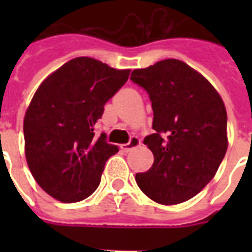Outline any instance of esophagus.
Wrapping results in <instances>:
<instances>
[{
    "label": "esophagus",
    "mask_w": 252,
    "mask_h": 252,
    "mask_svg": "<svg viewBox=\"0 0 252 252\" xmlns=\"http://www.w3.org/2000/svg\"><path fill=\"white\" fill-rule=\"evenodd\" d=\"M140 145H141L140 138L136 137V136H133V137H130V140L128 144H123V145H120V149H122L123 152L128 153V152H130V150L134 149V148H137V146H140Z\"/></svg>",
    "instance_id": "obj_1"
}]
</instances>
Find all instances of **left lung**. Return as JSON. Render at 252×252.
<instances>
[{
	"label": "left lung",
	"instance_id": "1",
	"mask_svg": "<svg viewBox=\"0 0 252 252\" xmlns=\"http://www.w3.org/2000/svg\"><path fill=\"white\" fill-rule=\"evenodd\" d=\"M130 80L148 91L154 114V133L144 138L154 162L136 174L138 187L158 204L187 201L213 179L226 154L222 98L203 74L176 59L134 69Z\"/></svg>",
	"mask_w": 252,
	"mask_h": 252
}]
</instances>
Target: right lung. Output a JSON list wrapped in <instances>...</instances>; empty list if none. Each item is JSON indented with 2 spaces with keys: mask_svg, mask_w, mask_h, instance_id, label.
Segmentation results:
<instances>
[{
  "mask_svg": "<svg viewBox=\"0 0 252 252\" xmlns=\"http://www.w3.org/2000/svg\"><path fill=\"white\" fill-rule=\"evenodd\" d=\"M130 69L76 57L37 87L23 120L25 154L36 183L61 203H77L98 188L106 161L118 153L106 134L94 137L104 104Z\"/></svg>",
  "mask_w": 252,
  "mask_h": 252,
  "instance_id": "add662e5",
  "label": "right lung"
}]
</instances>
